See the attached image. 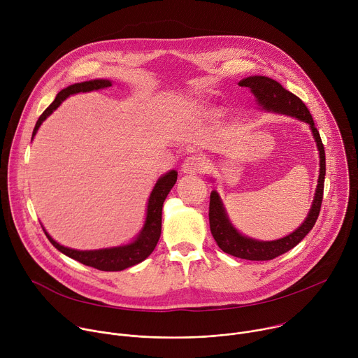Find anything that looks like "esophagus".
I'll return each mask as SVG.
<instances>
[{"label": "esophagus", "instance_id": "34e87169", "mask_svg": "<svg viewBox=\"0 0 358 358\" xmlns=\"http://www.w3.org/2000/svg\"><path fill=\"white\" fill-rule=\"evenodd\" d=\"M208 169V160L206 157H201V156H191L187 157V160L182 163L181 171L184 174H201V173H206Z\"/></svg>", "mask_w": 358, "mask_h": 358}]
</instances>
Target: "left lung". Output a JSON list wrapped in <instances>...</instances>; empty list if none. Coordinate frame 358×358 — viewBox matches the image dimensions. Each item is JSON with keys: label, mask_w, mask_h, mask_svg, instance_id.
Returning a JSON list of instances; mask_svg holds the SVG:
<instances>
[{"label": "left lung", "mask_w": 358, "mask_h": 358, "mask_svg": "<svg viewBox=\"0 0 358 358\" xmlns=\"http://www.w3.org/2000/svg\"><path fill=\"white\" fill-rule=\"evenodd\" d=\"M242 87H248L255 97V101L261 110L290 116L300 122L308 123L312 134L315 137L317 150H319V159H320V169H319V178L317 187L315 192V198L312 202L310 211L306 217V220L300 224L297 229L292 234L275 239V241H259L253 239L246 235H242L231 222L227 210L224 207V202L217 189L211 192L210 196V228L211 234L218 243V246L228 255H232L235 258L248 259V261H271L275 259L279 255L290 250L294 248L306 235H308L312 228L315 227L317 217L320 214V207L323 201V188H324V176H326V155L324 147L320 138V134L315 126L313 117L306 108L303 101L294 96L292 92L286 90L279 82L268 78V76H249L238 83Z\"/></svg>", "instance_id": "left-lung-1"}]
</instances>
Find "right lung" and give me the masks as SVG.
I'll list each match as a JSON object with an SVG mask.
<instances>
[{
  "instance_id": "1",
  "label": "right lung",
  "mask_w": 358,
  "mask_h": 358,
  "mask_svg": "<svg viewBox=\"0 0 358 358\" xmlns=\"http://www.w3.org/2000/svg\"><path fill=\"white\" fill-rule=\"evenodd\" d=\"M112 80L109 79H93V80H86L80 83L71 85L65 89H62L52 103L46 108V110L39 116L34 131H32V140L41 127V124L52 115L59 106L62 101L69 97L71 94L76 93H85V92H92V90H99V89H105L110 87ZM178 173L176 170H170L169 173L163 174L156 185L152 187L148 201H147V210H145V221L141 228V231L136 235V238L120 246H112V248H103V249H93V250H79V249H72L68 246H64L58 243L52 236H50L46 229L42 225V229L46 235V238L50 241L59 252H62L66 257L86 265L92 266L99 271H105V272H117L127 269L130 266H134L140 262H143L145 258L150 257V253L155 250L160 235H162V213H163V203L174 187L177 181Z\"/></svg>"
}]
</instances>
